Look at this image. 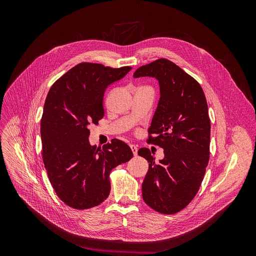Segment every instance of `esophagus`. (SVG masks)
<instances>
[{
    "instance_id": "34e87169",
    "label": "esophagus",
    "mask_w": 256,
    "mask_h": 256,
    "mask_svg": "<svg viewBox=\"0 0 256 256\" xmlns=\"http://www.w3.org/2000/svg\"><path fill=\"white\" fill-rule=\"evenodd\" d=\"M130 149L132 151V154L134 156H136L138 155V147L136 144H130Z\"/></svg>"
}]
</instances>
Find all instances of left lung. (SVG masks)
Returning <instances> with one entry per match:
<instances>
[{
    "label": "left lung",
    "mask_w": 256,
    "mask_h": 256,
    "mask_svg": "<svg viewBox=\"0 0 256 256\" xmlns=\"http://www.w3.org/2000/svg\"><path fill=\"white\" fill-rule=\"evenodd\" d=\"M140 77L159 82L160 99L148 142L164 149L159 162L147 148L138 152L149 162L142 196L153 210L171 214L196 196L208 163L210 122L206 99L200 85L166 58L140 66L134 78Z\"/></svg>",
    "instance_id": "8db88e82"
}]
</instances>
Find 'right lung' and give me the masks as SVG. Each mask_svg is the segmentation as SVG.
<instances>
[{"instance_id":"1","label":"right lung","mask_w":256,"mask_h":256,"mask_svg":"<svg viewBox=\"0 0 256 256\" xmlns=\"http://www.w3.org/2000/svg\"><path fill=\"white\" fill-rule=\"evenodd\" d=\"M130 70L81 62L48 91L40 124L44 163L56 194L72 208H91L104 202L110 192V171L132 158L122 140L114 138L98 148L88 138V126L104 116L106 88Z\"/></svg>"}]
</instances>
